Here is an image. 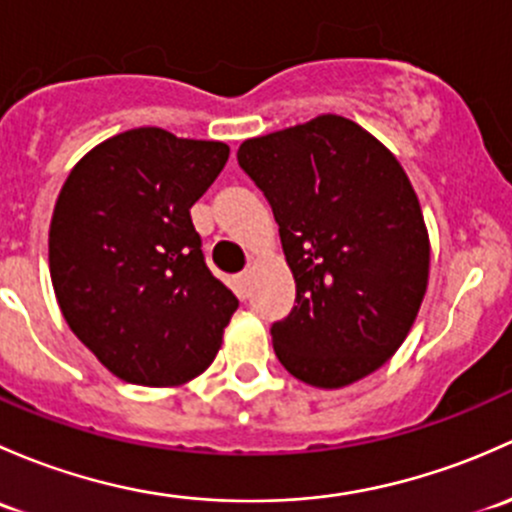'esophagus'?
<instances>
[{
  "instance_id": "esophagus-1",
  "label": "esophagus",
  "mask_w": 512,
  "mask_h": 512,
  "mask_svg": "<svg viewBox=\"0 0 512 512\" xmlns=\"http://www.w3.org/2000/svg\"><path fill=\"white\" fill-rule=\"evenodd\" d=\"M249 281H251V273L246 271V273H241L239 276V286H241V291L246 293V286H249Z\"/></svg>"
}]
</instances>
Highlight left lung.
<instances>
[{
  "mask_svg": "<svg viewBox=\"0 0 512 512\" xmlns=\"http://www.w3.org/2000/svg\"><path fill=\"white\" fill-rule=\"evenodd\" d=\"M295 278L273 350L300 382L340 389L384 365L412 330L429 283V231L407 172L342 115L241 142Z\"/></svg>",
  "mask_w": 512,
  "mask_h": 512,
  "instance_id": "obj_1",
  "label": "left lung"
}]
</instances>
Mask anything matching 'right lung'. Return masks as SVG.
I'll list each match as a JSON object with an SVG mask.
<instances>
[{"label":"right lung","instance_id":"right-lung-1","mask_svg":"<svg viewBox=\"0 0 512 512\" xmlns=\"http://www.w3.org/2000/svg\"><path fill=\"white\" fill-rule=\"evenodd\" d=\"M226 160L224 142L135 128L86 152L63 182L49 229L56 300L123 382L179 387L217 357L239 300L204 263L189 209Z\"/></svg>","mask_w":512,"mask_h":512}]
</instances>
